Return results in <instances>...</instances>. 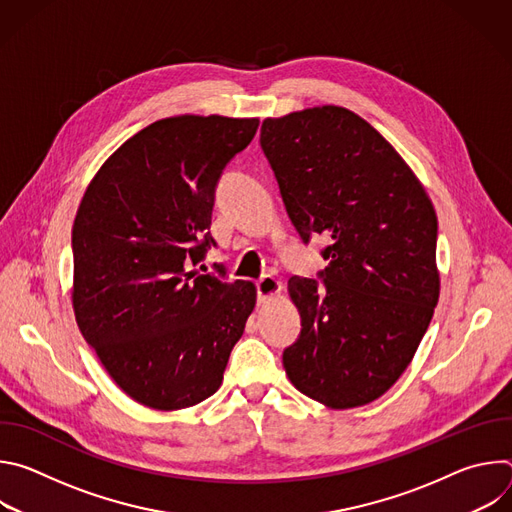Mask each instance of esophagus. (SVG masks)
<instances>
[{
	"mask_svg": "<svg viewBox=\"0 0 512 512\" xmlns=\"http://www.w3.org/2000/svg\"><path fill=\"white\" fill-rule=\"evenodd\" d=\"M255 287H257V296L259 300H267V298H273V296H279L281 291V281L271 277V275H265L261 279L255 281Z\"/></svg>",
	"mask_w": 512,
	"mask_h": 512,
	"instance_id": "1",
	"label": "esophagus"
}]
</instances>
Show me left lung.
Listing matches in <instances>:
<instances>
[{
    "mask_svg": "<svg viewBox=\"0 0 512 512\" xmlns=\"http://www.w3.org/2000/svg\"><path fill=\"white\" fill-rule=\"evenodd\" d=\"M259 141L302 241L326 239L323 283H287L302 332L283 350L285 373L332 409L367 405L409 367L440 298L433 204L393 145L344 107L265 119Z\"/></svg>",
    "mask_w": 512,
    "mask_h": 512,
    "instance_id": "obj_1",
    "label": "left lung"
}]
</instances>
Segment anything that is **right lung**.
I'll return each mask as SVG.
<instances>
[{
  "label": "right lung",
  "instance_id": "obj_1",
  "mask_svg": "<svg viewBox=\"0 0 512 512\" xmlns=\"http://www.w3.org/2000/svg\"><path fill=\"white\" fill-rule=\"evenodd\" d=\"M259 119L180 115L129 137L89 184L72 225V308L111 379L174 411L214 395L255 308L251 281L196 267L216 184Z\"/></svg>",
  "mask_w": 512,
  "mask_h": 512
}]
</instances>
